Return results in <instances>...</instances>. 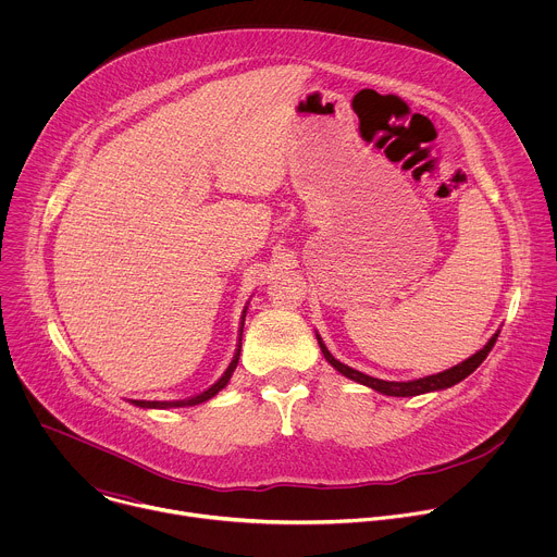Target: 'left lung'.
<instances>
[{"mask_svg":"<svg viewBox=\"0 0 557 557\" xmlns=\"http://www.w3.org/2000/svg\"><path fill=\"white\" fill-rule=\"evenodd\" d=\"M498 333H500V331H496L494 337H492L479 352L471 355V357L465 359L462 363H458V366H454V368H449V370H443V372H438V374H430V376L414 379V381H383V379L368 376V374H363V372H359V370H355V368H350V366L337 361V359L331 355V350L326 348V344L322 342L320 335H317V344H320V348H322L326 361H329L337 372H342L344 376H348V379H352V381H357V383H361V385H368V387H372V389H376V392H381V394H387V396H417V394H425V392H436V389L451 387V385H456L458 381H462L465 376H469L475 368H479V366L487 359L490 350L494 348V344H496V339H498Z\"/></svg>","mask_w":557,"mask_h":557,"instance_id":"1","label":"left lung"}]
</instances>
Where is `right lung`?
Listing matches in <instances>:
<instances>
[{"label":"right lung","mask_w":557,"mask_h":557,"mask_svg":"<svg viewBox=\"0 0 557 557\" xmlns=\"http://www.w3.org/2000/svg\"><path fill=\"white\" fill-rule=\"evenodd\" d=\"M245 317H247V308H245V312H243L240 339H237L235 355H233V359H231L228 368L224 370V374H222V376H220V379H218L209 389H205V392H200V394H196V396H189V399H183V401H132V404H134V406H138V408H147V410H168V408H187V406H198V404H205V401L213 399V396H215L222 387H226V383H228V379H231L233 370L237 368V359H240V350H243V329H245Z\"/></svg>","instance_id":"right-lung-1"}]
</instances>
